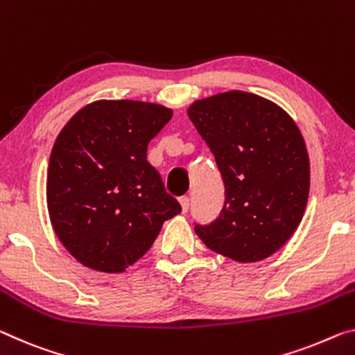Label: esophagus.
Wrapping results in <instances>:
<instances>
[{
    "label": "esophagus",
    "instance_id": "34e87169",
    "mask_svg": "<svg viewBox=\"0 0 355 355\" xmlns=\"http://www.w3.org/2000/svg\"><path fill=\"white\" fill-rule=\"evenodd\" d=\"M179 203H181L182 212L185 214V212H187V211H189V208H190V200H189V196H182V198L179 200Z\"/></svg>",
    "mask_w": 355,
    "mask_h": 355
}]
</instances>
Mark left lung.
<instances>
[{"instance_id": "left-lung-1", "label": "left lung", "mask_w": 355, "mask_h": 355, "mask_svg": "<svg viewBox=\"0 0 355 355\" xmlns=\"http://www.w3.org/2000/svg\"><path fill=\"white\" fill-rule=\"evenodd\" d=\"M187 116L225 185L220 216L195 233L239 263L263 260L297 230L309 195V157L297 123L276 103L232 90L193 101Z\"/></svg>"}]
</instances>
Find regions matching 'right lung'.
<instances>
[{
    "instance_id": "right-lung-1",
    "label": "right lung",
    "mask_w": 355,
    "mask_h": 355,
    "mask_svg": "<svg viewBox=\"0 0 355 355\" xmlns=\"http://www.w3.org/2000/svg\"><path fill=\"white\" fill-rule=\"evenodd\" d=\"M173 111L157 103L98 100L69 119L52 147L47 209L64 249L87 268L123 272L181 212L147 162Z\"/></svg>"
}]
</instances>
